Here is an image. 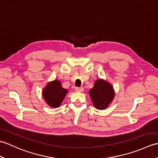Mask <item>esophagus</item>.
<instances>
[{"label": "esophagus", "mask_w": 158, "mask_h": 158, "mask_svg": "<svg viewBox=\"0 0 158 158\" xmlns=\"http://www.w3.org/2000/svg\"><path fill=\"white\" fill-rule=\"evenodd\" d=\"M83 88H79V87H76L75 88V91L77 92H81L83 91Z\"/></svg>", "instance_id": "obj_1"}]
</instances>
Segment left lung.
Masks as SVG:
<instances>
[{"label": "left lung", "instance_id": "obj_1", "mask_svg": "<svg viewBox=\"0 0 158 158\" xmlns=\"http://www.w3.org/2000/svg\"><path fill=\"white\" fill-rule=\"evenodd\" d=\"M89 95L96 108L104 109L111 102L115 93L111 85L99 79L95 82L94 88L89 90Z\"/></svg>", "mask_w": 158, "mask_h": 158}]
</instances>
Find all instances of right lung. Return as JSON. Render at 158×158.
<instances>
[{"instance_id":"right-lung-1","label":"right lung","mask_w":158,"mask_h":158,"mask_svg":"<svg viewBox=\"0 0 158 158\" xmlns=\"http://www.w3.org/2000/svg\"><path fill=\"white\" fill-rule=\"evenodd\" d=\"M67 92L68 91L62 87L61 83L58 80H55L47 85L46 88L43 89V96L50 106L58 107Z\"/></svg>"}]
</instances>
